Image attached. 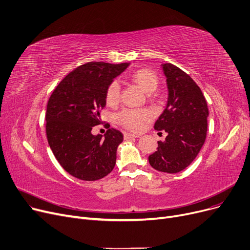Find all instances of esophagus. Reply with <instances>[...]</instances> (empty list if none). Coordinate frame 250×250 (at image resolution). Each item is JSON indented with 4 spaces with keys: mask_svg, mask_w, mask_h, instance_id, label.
I'll return each instance as SVG.
<instances>
[{
    "mask_svg": "<svg viewBox=\"0 0 250 250\" xmlns=\"http://www.w3.org/2000/svg\"><path fill=\"white\" fill-rule=\"evenodd\" d=\"M124 138H125V140L136 139V138H139V135H134V134H129V133H124Z\"/></svg>",
    "mask_w": 250,
    "mask_h": 250,
    "instance_id": "1",
    "label": "esophagus"
}]
</instances>
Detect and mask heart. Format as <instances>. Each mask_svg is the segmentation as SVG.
Segmentation results:
<instances>
[{
  "label": "heart",
  "instance_id": "heart-1",
  "mask_svg": "<svg viewBox=\"0 0 250 250\" xmlns=\"http://www.w3.org/2000/svg\"><path fill=\"white\" fill-rule=\"evenodd\" d=\"M132 80L144 91L153 92L159 84V78L150 69H139L130 75ZM121 86L117 81H112L105 93L108 105H115L121 100ZM152 118V112L147 108H125L116 114V122L126 129L139 132L144 124Z\"/></svg>",
  "mask_w": 250,
  "mask_h": 250
}]
</instances>
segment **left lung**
I'll use <instances>...</instances> for the list:
<instances>
[{
    "label": "left lung",
    "instance_id": "left-lung-1",
    "mask_svg": "<svg viewBox=\"0 0 250 250\" xmlns=\"http://www.w3.org/2000/svg\"><path fill=\"white\" fill-rule=\"evenodd\" d=\"M169 98L154 127L168 134L158 141L157 151L149 156L158 171L177 173L187 168L202 149L208 130V108L201 88L192 78L172 63H164Z\"/></svg>",
    "mask_w": 250,
    "mask_h": 250
}]
</instances>
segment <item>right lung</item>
<instances>
[{
	"mask_svg": "<svg viewBox=\"0 0 250 250\" xmlns=\"http://www.w3.org/2000/svg\"><path fill=\"white\" fill-rule=\"evenodd\" d=\"M127 63L90 62L69 73L52 91L47 101L45 133L48 145L61 166L72 176L86 181L98 180L112 171L116 149L123 134L110 127L93 136L100 125L105 93L113 79Z\"/></svg>",
	"mask_w": 250,
	"mask_h": 250,
	"instance_id": "1",
	"label": "right lung"
}]
</instances>
